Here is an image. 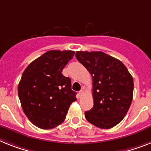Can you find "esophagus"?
Returning a JSON list of instances; mask_svg holds the SVG:
<instances>
[{"instance_id": "esophagus-1", "label": "esophagus", "mask_w": 151, "mask_h": 151, "mask_svg": "<svg viewBox=\"0 0 151 151\" xmlns=\"http://www.w3.org/2000/svg\"><path fill=\"white\" fill-rule=\"evenodd\" d=\"M83 94H84V91H83V90H81V91H79V97H80V98H81L82 96H83Z\"/></svg>"}]
</instances>
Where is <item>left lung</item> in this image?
I'll use <instances>...</instances> for the list:
<instances>
[{
	"label": "left lung",
	"instance_id": "left-lung-1",
	"mask_svg": "<svg viewBox=\"0 0 151 151\" xmlns=\"http://www.w3.org/2000/svg\"><path fill=\"white\" fill-rule=\"evenodd\" d=\"M75 56L93 80V106L85 112L87 121L102 129L116 126L132 102V76L121 60L104 52L77 51Z\"/></svg>",
	"mask_w": 151,
	"mask_h": 151
}]
</instances>
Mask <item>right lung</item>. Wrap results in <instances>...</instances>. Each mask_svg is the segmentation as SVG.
<instances>
[{"label": "right lung", "instance_id": "obj_1", "mask_svg": "<svg viewBox=\"0 0 151 151\" xmlns=\"http://www.w3.org/2000/svg\"><path fill=\"white\" fill-rule=\"evenodd\" d=\"M74 55L73 50H52L27 67L18 84L23 111L39 128L52 129L64 122L70 105L77 101L69 78L62 70Z\"/></svg>", "mask_w": 151, "mask_h": 151}]
</instances>
